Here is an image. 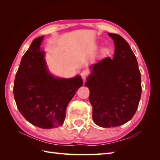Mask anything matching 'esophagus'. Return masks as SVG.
<instances>
[{
    "mask_svg": "<svg viewBox=\"0 0 160 160\" xmlns=\"http://www.w3.org/2000/svg\"><path fill=\"white\" fill-rule=\"evenodd\" d=\"M88 72L87 71H85V70L81 71V76L82 78H83V79H84V80L86 79V77H87V76H88Z\"/></svg>",
    "mask_w": 160,
    "mask_h": 160,
    "instance_id": "obj_1",
    "label": "esophagus"
}]
</instances>
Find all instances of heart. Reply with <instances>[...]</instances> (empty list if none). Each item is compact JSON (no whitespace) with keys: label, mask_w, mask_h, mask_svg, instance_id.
Here are the masks:
<instances>
[{"label":"heart","mask_w":160,"mask_h":160,"mask_svg":"<svg viewBox=\"0 0 160 160\" xmlns=\"http://www.w3.org/2000/svg\"><path fill=\"white\" fill-rule=\"evenodd\" d=\"M111 50L109 47H104L101 49V54L103 57H108L111 54Z\"/></svg>","instance_id":"b5f03b06"}]
</instances>
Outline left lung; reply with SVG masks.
Masks as SVG:
<instances>
[{
  "label": "left lung",
  "mask_w": 160,
  "mask_h": 160,
  "mask_svg": "<svg viewBox=\"0 0 160 160\" xmlns=\"http://www.w3.org/2000/svg\"><path fill=\"white\" fill-rule=\"evenodd\" d=\"M114 42L113 59L105 58L91 65L85 86L90 91L93 119L102 128H114L132 119L142 95L141 73L128 42L117 34L109 32Z\"/></svg>",
  "instance_id": "obj_1"
}]
</instances>
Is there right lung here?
Masks as SVG:
<instances>
[{
  "instance_id": "right-lung-1",
  "label": "right lung",
  "mask_w": 160,
  "mask_h": 160,
  "mask_svg": "<svg viewBox=\"0 0 160 160\" xmlns=\"http://www.w3.org/2000/svg\"><path fill=\"white\" fill-rule=\"evenodd\" d=\"M44 36L33 40L22 57L14 82L17 108L27 121L42 129L63 123L66 109L83 85L80 75L69 79L53 76L47 68L45 52L41 49Z\"/></svg>"
}]
</instances>
